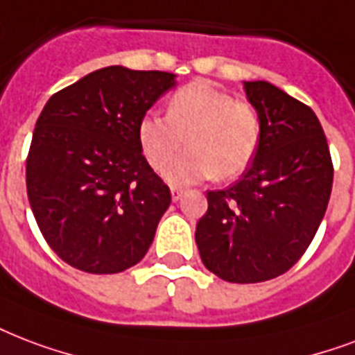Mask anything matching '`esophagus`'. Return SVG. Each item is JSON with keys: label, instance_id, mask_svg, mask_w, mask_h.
Masks as SVG:
<instances>
[{"label": "esophagus", "instance_id": "obj_1", "mask_svg": "<svg viewBox=\"0 0 355 355\" xmlns=\"http://www.w3.org/2000/svg\"><path fill=\"white\" fill-rule=\"evenodd\" d=\"M184 193H186V189H184V188H177V186H175V188H171V199L175 202L180 201Z\"/></svg>", "mask_w": 355, "mask_h": 355}]
</instances>
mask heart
<instances>
[{
  "label": "heart",
  "mask_w": 355,
  "mask_h": 355,
  "mask_svg": "<svg viewBox=\"0 0 355 355\" xmlns=\"http://www.w3.org/2000/svg\"><path fill=\"white\" fill-rule=\"evenodd\" d=\"M137 137L143 154L156 169L188 150L166 169L171 184H191L205 178L238 177L255 158L261 143V117L255 105L207 81H193L173 94L167 117L147 113L139 121Z\"/></svg>",
  "instance_id": "obj_1"
}]
</instances>
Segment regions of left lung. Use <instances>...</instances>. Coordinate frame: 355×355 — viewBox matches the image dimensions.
<instances>
[{"label":"left lung","mask_w":355,"mask_h":355,"mask_svg":"<svg viewBox=\"0 0 355 355\" xmlns=\"http://www.w3.org/2000/svg\"><path fill=\"white\" fill-rule=\"evenodd\" d=\"M261 117L253 164L227 189L208 191L196 229L202 264L229 283L285 274L313 242L328 208L334 166L309 105L268 81H243Z\"/></svg>","instance_id":"8db88e82"}]
</instances>
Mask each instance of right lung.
Listing matches in <instances>:
<instances>
[{
    "label": "right lung",
    "mask_w": 355,
    "mask_h": 355,
    "mask_svg": "<svg viewBox=\"0 0 355 355\" xmlns=\"http://www.w3.org/2000/svg\"><path fill=\"white\" fill-rule=\"evenodd\" d=\"M177 76L121 64L83 76L48 102L27 156L29 205L67 264L119 274L150 248L171 191L143 156L139 121Z\"/></svg>",
    "instance_id": "obj_1"
}]
</instances>
